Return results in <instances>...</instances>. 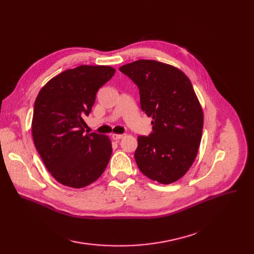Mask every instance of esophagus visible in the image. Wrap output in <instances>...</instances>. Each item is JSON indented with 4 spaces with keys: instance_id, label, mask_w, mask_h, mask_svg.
<instances>
[{
    "instance_id": "esophagus-1",
    "label": "esophagus",
    "mask_w": 254,
    "mask_h": 254,
    "mask_svg": "<svg viewBox=\"0 0 254 254\" xmlns=\"http://www.w3.org/2000/svg\"><path fill=\"white\" fill-rule=\"evenodd\" d=\"M125 137V135H123V134H112V138L114 139V140H120V139H123Z\"/></svg>"
}]
</instances>
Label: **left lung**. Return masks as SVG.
Returning <instances> with one entry per match:
<instances>
[{
  "label": "left lung",
  "instance_id": "left-lung-1",
  "mask_svg": "<svg viewBox=\"0 0 254 254\" xmlns=\"http://www.w3.org/2000/svg\"><path fill=\"white\" fill-rule=\"evenodd\" d=\"M140 93L142 111L152 117V131L138 137L136 163L145 176L175 182L192 165L202 139L204 117L190 80L175 66L140 60L120 66Z\"/></svg>",
  "mask_w": 254,
  "mask_h": 254
}]
</instances>
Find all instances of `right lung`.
<instances>
[{
  "instance_id": "obj_1",
  "label": "right lung",
  "mask_w": 254,
  "mask_h": 254,
  "mask_svg": "<svg viewBox=\"0 0 254 254\" xmlns=\"http://www.w3.org/2000/svg\"><path fill=\"white\" fill-rule=\"evenodd\" d=\"M114 73L108 65H79L49 80L35 101L34 143L50 174L63 185L84 188L100 178L109 163V138L85 134L83 118Z\"/></svg>"
}]
</instances>
